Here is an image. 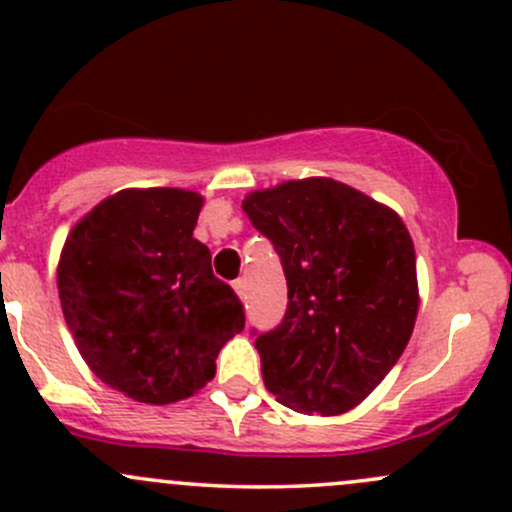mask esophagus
<instances>
[{"label":"esophagus","instance_id":"1","mask_svg":"<svg viewBox=\"0 0 512 512\" xmlns=\"http://www.w3.org/2000/svg\"><path fill=\"white\" fill-rule=\"evenodd\" d=\"M233 289H235V294H238L240 299H247V282L242 277H238L233 282Z\"/></svg>","mask_w":512,"mask_h":512}]
</instances>
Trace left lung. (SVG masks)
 <instances>
[{
	"label": "left lung",
	"mask_w": 512,
	"mask_h": 512,
	"mask_svg": "<svg viewBox=\"0 0 512 512\" xmlns=\"http://www.w3.org/2000/svg\"><path fill=\"white\" fill-rule=\"evenodd\" d=\"M287 277V311L252 331L265 387L284 407L343 414L400 360L417 319V262L400 215L333 179L242 201Z\"/></svg>",
	"instance_id": "obj_1"
}]
</instances>
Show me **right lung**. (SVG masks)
<instances>
[{
	"instance_id": "obj_1",
	"label": "right lung",
	"mask_w": 512,
	"mask_h": 512,
	"mask_svg": "<svg viewBox=\"0 0 512 512\" xmlns=\"http://www.w3.org/2000/svg\"><path fill=\"white\" fill-rule=\"evenodd\" d=\"M203 198L181 188L115 193L68 235L58 297L75 346L112 390L149 405L191 397L215 375L245 309L193 238Z\"/></svg>"
}]
</instances>
